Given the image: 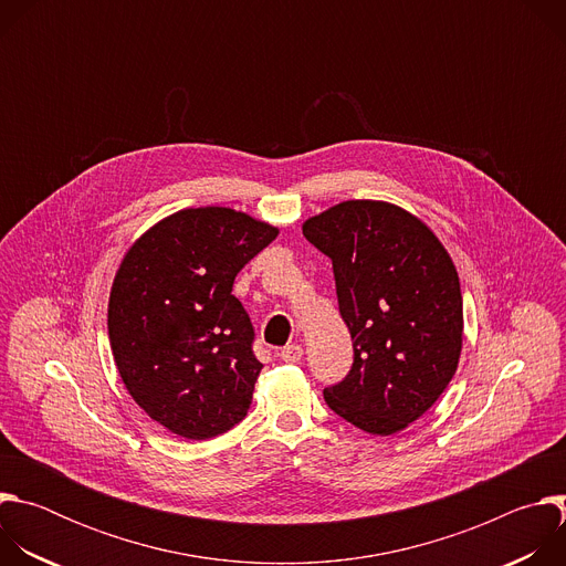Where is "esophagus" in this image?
<instances>
[{
	"mask_svg": "<svg viewBox=\"0 0 566 566\" xmlns=\"http://www.w3.org/2000/svg\"><path fill=\"white\" fill-rule=\"evenodd\" d=\"M280 358L284 363H297L302 358V347L300 345H286L280 349Z\"/></svg>",
	"mask_w": 566,
	"mask_h": 566,
	"instance_id": "obj_1",
	"label": "esophagus"
}]
</instances>
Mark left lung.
Masks as SVG:
<instances>
[{
    "label": "left lung",
    "mask_w": 566,
    "mask_h": 566,
    "mask_svg": "<svg viewBox=\"0 0 566 566\" xmlns=\"http://www.w3.org/2000/svg\"><path fill=\"white\" fill-rule=\"evenodd\" d=\"M302 232L334 264L354 340V365L325 387L327 406L369 434L406 430L434 406L461 356L463 300L448 251L419 217L387 201H343Z\"/></svg>",
    "instance_id": "8db88e82"
}]
</instances>
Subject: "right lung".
<instances>
[{
  "label": "right lung",
  "mask_w": 566,
  "mask_h": 566,
  "mask_svg": "<svg viewBox=\"0 0 566 566\" xmlns=\"http://www.w3.org/2000/svg\"><path fill=\"white\" fill-rule=\"evenodd\" d=\"M277 232L232 208H186L123 258L107 308L112 354L132 398L172 434L203 441L247 417L264 365L232 284Z\"/></svg>",
  "instance_id": "obj_1"
}]
</instances>
